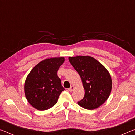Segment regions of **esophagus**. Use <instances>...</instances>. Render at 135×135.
<instances>
[{"instance_id":"esophagus-1","label":"esophagus","mask_w":135,"mask_h":135,"mask_svg":"<svg viewBox=\"0 0 135 135\" xmlns=\"http://www.w3.org/2000/svg\"><path fill=\"white\" fill-rule=\"evenodd\" d=\"M74 89V86H71L69 89H68V90H69V92H73Z\"/></svg>"}]
</instances>
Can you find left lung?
Segmentation results:
<instances>
[{"instance_id": "left-lung-1", "label": "left lung", "mask_w": 135, "mask_h": 135, "mask_svg": "<svg viewBox=\"0 0 135 135\" xmlns=\"http://www.w3.org/2000/svg\"><path fill=\"white\" fill-rule=\"evenodd\" d=\"M68 59L80 76L85 90L83 99L77 104L89 110L102 105L111 92L112 80L108 71L90 56H70Z\"/></svg>"}]
</instances>
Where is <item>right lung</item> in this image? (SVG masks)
Masks as SVG:
<instances>
[{
  "mask_svg": "<svg viewBox=\"0 0 135 135\" xmlns=\"http://www.w3.org/2000/svg\"><path fill=\"white\" fill-rule=\"evenodd\" d=\"M64 61V57L44 59L27 76L24 84L25 95L29 104L37 110L44 111L52 108L65 90L57 74Z\"/></svg>",
  "mask_w": 135,
  "mask_h": 135,
  "instance_id": "1",
  "label": "right lung"
}]
</instances>
